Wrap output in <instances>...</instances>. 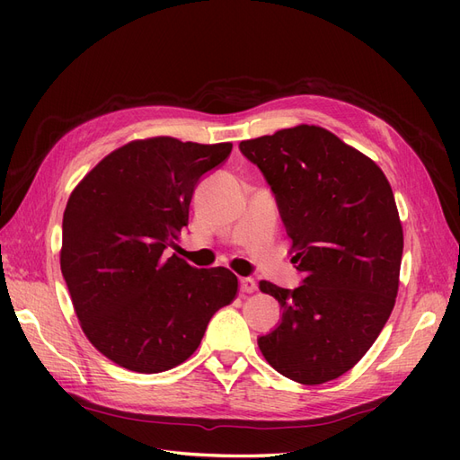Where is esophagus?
<instances>
[{"instance_id":"esophagus-1","label":"esophagus","mask_w":460,"mask_h":460,"mask_svg":"<svg viewBox=\"0 0 460 460\" xmlns=\"http://www.w3.org/2000/svg\"><path fill=\"white\" fill-rule=\"evenodd\" d=\"M255 288H257V284H255L253 278H249V276L240 278V289H242V294H253Z\"/></svg>"}]
</instances>
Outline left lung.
I'll list each match as a JSON object with an SVG mask.
<instances>
[{"label": "left lung", "instance_id": "8db88e82", "mask_svg": "<svg viewBox=\"0 0 460 460\" xmlns=\"http://www.w3.org/2000/svg\"><path fill=\"white\" fill-rule=\"evenodd\" d=\"M240 151L269 182L305 274L296 289L259 282L282 307L259 349L289 380H336L394 311L402 228L392 186L372 159L309 124L245 140Z\"/></svg>", "mask_w": 460, "mask_h": 460}]
</instances>
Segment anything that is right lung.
<instances>
[{
  "mask_svg": "<svg viewBox=\"0 0 460 460\" xmlns=\"http://www.w3.org/2000/svg\"><path fill=\"white\" fill-rule=\"evenodd\" d=\"M230 151L169 136L136 140L97 163L68 198L61 272L86 338L119 367L155 374L184 363L238 294L228 269L169 255L193 190Z\"/></svg>",
  "mask_w": 460,
  "mask_h": 460,
  "instance_id": "1",
  "label": "right lung"
}]
</instances>
